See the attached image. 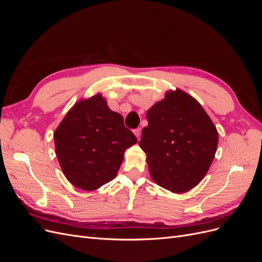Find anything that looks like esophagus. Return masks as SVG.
Listing matches in <instances>:
<instances>
[{"instance_id": "obj_1", "label": "esophagus", "mask_w": 262, "mask_h": 262, "mask_svg": "<svg viewBox=\"0 0 262 262\" xmlns=\"http://www.w3.org/2000/svg\"><path fill=\"white\" fill-rule=\"evenodd\" d=\"M141 133H142L141 128H137L136 130H134V134H136V137H137L138 139H140V137H141Z\"/></svg>"}]
</instances>
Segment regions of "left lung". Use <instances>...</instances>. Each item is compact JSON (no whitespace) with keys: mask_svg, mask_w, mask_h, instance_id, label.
Instances as JSON below:
<instances>
[{"mask_svg":"<svg viewBox=\"0 0 262 262\" xmlns=\"http://www.w3.org/2000/svg\"><path fill=\"white\" fill-rule=\"evenodd\" d=\"M148 125L140 146L147 155L150 177L158 186L181 193L207 175L217 147L215 125L194 98L177 90L148 109Z\"/></svg>","mask_w":262,"mask_h":262,"instance_id":"8db88e82","label":"left lung"}]
</instances>
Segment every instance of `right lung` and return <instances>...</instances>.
I'll use <instances>...</instances> for the list:
<instances>
[{
	"label": "right lung",
	"mask_w": 262,
	"mask_h": 262,
	"mask_svg": "<svg viewBox=\"0 0 262 262\" xmlns=\"http://www.w3.org/2000/svg\"><path fill=\"white\" fill-rule=\"evenodd\" d=\"M138 142L120 114L100 95L78 101L54 132L55 153L68 180L93 191L112 181L123 154Z\"/></svg>",
	"instance_id": "1"
}]
</instances>
